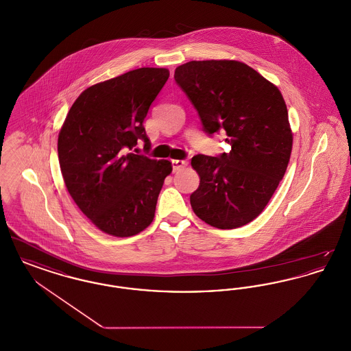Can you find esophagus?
<instances>
[{
  "instance_id": "1",
  "label": "esophagus",
  "mask_w": 351,
  "mask_h": 351,
  "mask_svg": "<svg viewBox=\"0 0 351 351\" xmlns=\"http://www.w3.org/2000/svg\"><path fill=\"white\" fill-rule=\"evenodd\" d=\"M188 162L186 160H179V159H173L172 160V168H173V172H178L179 169L186 167Z\"/></svg>"
}]
</instances>
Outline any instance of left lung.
<instances>
[{
    "instance_id": "1",
    "label": "left lung",
    "mask_w": 351,
    "mask_h": 351,
    "mask_svg": "<svg viewBox=\"0 0 351 351\" xmlns=\"http://www.w3.org/2000/svg\"><path fill=\"white\" fill-rule=\"evenodd\" d=\"M176 83L199 112L204 130L225 129L230 152L196 155L200 176L191 195L197 217L217 229H235L258 217L289 162L293 134L275 84L238 60H192L175 69Z\"/></svg>"
}]
</instances>
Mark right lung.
Returning a JSON list of instances; mask_svg holds the SVG:
<instances>
[{"label": "right lung", "mask_w": 351, "mask_h": 351, "mask_svg": "<svg viewBox=\"0 0 351 351\" xmlns=\"http://www.w3.org/2000/svg\"><path fill=\"white\" fill-rule=\"evenodd\" d=\"M168 76L167 68L143 67L95 84L62 125L58 155L68 193L104 233L132 237L154 219L172 163L129 151L138 139L150 149L143 121Z\"/></svg>", "instance_id": "add662e5"}]
</instances>
